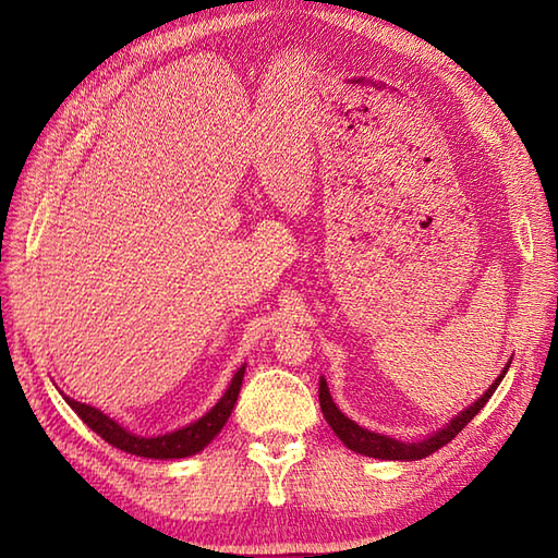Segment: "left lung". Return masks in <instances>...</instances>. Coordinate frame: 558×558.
Here are the masks:
<instances>
[{
  "label": "left lung",
  "mask_w": 558,
  "mask_h": 558,
  "mask_svg": "<svg viewBox=\"0 0 558 558\" xmlns=\"http://www.w3.org/2000/svg\"><path fill=\"white\" fill-rule=\"evenodd\" d=\"M508 366H511V362L506 364L504 374L508 372ZM504 374L496 378V381L492 384V388L484 393L475 405H470L465 412H460L456 420H450V424L446 426V429L436 432L434 436L424 438V441H417V444H402V441H396V438H388V436H381V434H374L369 429H362L360 424H354L352 420H348L345 414H342L338 408L333 398H330L328 393V386L322 378V384H318V402H322V412L326 422L330 424V429L336 432V436L340 438L342 444H345L350 450H354V453H362V456H369V458H381V460H420V458H426L436 453L438 448L446 446L450 438H456L462 429H465L468 422L475 417V414L487 405V400L494 396L496 386L501 384Z\"/></svg>",
  "instance_id": "8db88e82"
}]
</instances>
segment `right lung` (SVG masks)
<instances>
[{"mask_svg": "<svg viewBox=\"0 0 558 558\" xmlns=\"http://www.w3.org/2000/svg\"><path fill=\"white\" fill-rule=\"evenodd\" d=\"M244 369L246 366H242V369L234 374L230 388L225 390V396L220 398L218 405L213 408L208 414H204L198 422L184 426V429H180V432L165 434L158 438H141V436L129 434L114 420H110L108 414H102L100 410L86 405V402H78L71 398H66V402L71 405V410H74L78 417L90 426L93 432H96L100 438H105L110 446L124 450V453L141 456V458H156V460L186 458V456L198 453V450H204L213 441V438L220 434L225 422L230 420L236 396H240V388H242Z\"/></svg>", "mask_w": 558, "mask_h": 558, "instance_id": "obj_1", "label": "right lung"}]
</instances>
